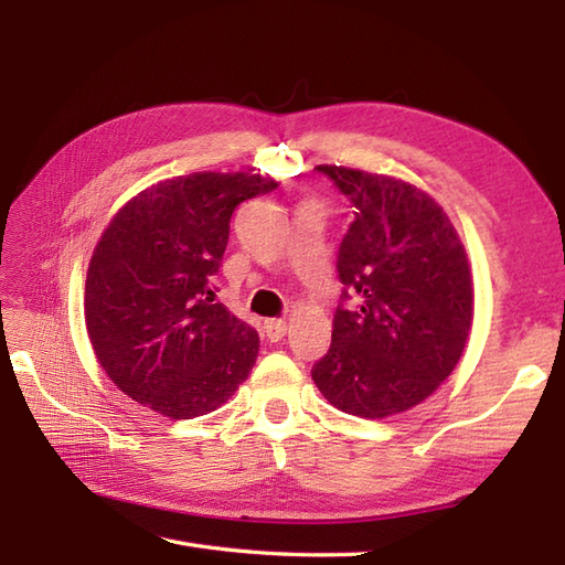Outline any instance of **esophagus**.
<instances>
[{
    "mask_svg": "<svg viewBox=\"0 0 565 565\" xmlns=\"http://www.w3.org/2000/svg\"><path fill=\"white\" fill-rule=\"evenodd\" d=\"M264 332H267V338H269L271 342L284 340V334H286V320H279V318L264 320Z\"/></svg>",
    "mask_w": 565,
    "mask_h": 565,
    "instance_id": "esophagus-1",
    "label": "esophagus"
}]
</instances>
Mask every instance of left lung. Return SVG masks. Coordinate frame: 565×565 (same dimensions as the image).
Returning a JSON list of instances; mask_svg holds the SVG:
<instances>
[{
    "instance_id": "1",
    "label": "left lung",
    "mask_w": 565,
    "mask_h": 565,
    "mask_svg": "<svg viewBox=\"0 0 565 565\" xmlns=\"http://www.w3.org/2000/svg\"><path fill=\"white\" fill-rule=\"evenodd\" d=\"M316 170L350 199L354 221L338 252L344 289L332 344L310 374L342 413H403L435 393L463 354L473 320L463 245L439 203L413 184L338 164Z\"/></svg>"
}]
</instances>
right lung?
<instances>
[{"label":"right lung","instance_id":"1","mask_svg":"<svg viewBox=\"0 0 565 565\" xmlns=\"http://www.w3.org/2000/svg\"><path fill=\"white\" fill-rule=\"evenodd\" d=\"M274 179L194 172L164 179L114 215L84 286L102 369L128 398L172 419L209 415L255 366L259 334L215 303L213 276L239 203Z\"/></svg>","mask_w":565,"mask_h":565}]
</instances>
